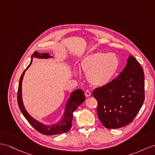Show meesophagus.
<instances>
[{
	"label": "esophagus",
	"mask_w": 155,
	"mask_h": 155,
	"mask_svg": "<svg viewBox=\"0 0 155 155\" xmlns=\"http://www.w3.org/2000/svg\"><path fill=\"white\" fill-rule=\"evenodd\" d=\"M85 96H86V97H90L91 96V92H90V91H88V90L86 91V92H85Z\"/></svg>",
	"instance_id": "34e87169"
}]
</instances>
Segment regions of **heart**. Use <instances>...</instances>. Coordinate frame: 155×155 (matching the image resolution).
Returning a JSON list of instances; mask_svg holds the SVG:
<instances>
[{
  "label": "heart",
  "mask_w": 155,
  "mask_h": 155,
  "mask_svg": "<svg viewBox=\"0 0 155 155\" xmlns=\"http://www.w3.org/2000/svg\"><path fill=\"white\" fill-rule=\"evenodd\" d=\"M119 67V59L116 54L98 51L86 55L82 59L81 68L87 74L91 85L104 86L112 81ZM74 73L77 74V72Z\"/></svg>",
  "instance_id": "b5f03b06"
}]
</instances>
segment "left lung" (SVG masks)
Listing matches in <instances>:
<instances>
[{
  "instance_id": "left-lung-1",
  "label": "left lung",
  "mask_w": 155,
  "mask_h": 155,
  "mask_svg": "<svg viewBox=\"0 0 155 155\" xmlns=\"http://www.w3.org/2000/svg\"><path fill=\"white\" fill-rule=\"evenodd\" d=\"M145 77L140 63L131 55L118 77L95 90L97 113L107 128L117 129L132 122L143 104Z\"/></svg>"
}]
</instances>
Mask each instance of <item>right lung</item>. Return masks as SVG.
<instances>
[{"label":"right lung","instance_id":"1","mask_svg":"<svg viewBox=\"0 0 155 155\" xmlns=\"http://www.w3.org/2000/svg\"><path fill=\"white\" fill-rule=\"evenodd\" d=\"M51 58H53V56H51L48 53L41 54L37 52V51L34 52V54L31 55L29 65L27 66L26 69L23 71L20 79H19L18 92V105L23 116L25 117L27 121L30 123L34 128L44 135H58L68 132L71 128V125H72L73 112L85 100L84 91H82L81 89H78L71 92L69 97L66 101L64 111H63L60 120L55 122V124L51 125L44 124V123L36 120L33 117H31L29 113L27 111L24 104H23L22 98V81L25 71L31 65L33 58L48 59Z\"/></svg>","mask_w":155,"mask_h":155}]
</instances>
